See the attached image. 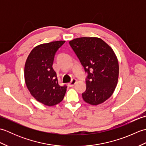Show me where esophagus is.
<instances>
[{
    "label": "esophagus",
    "instance_id": "obj_1",
    "mask_svg": "<svg viewBox=\"0 0 146 146\" xmlns=\"http://www.w3.org/2000/svg\"><path fill=\"white\" fill-rule=\"evenodd\" d=\"M76 83V80L75 78H73L72 80H71V81L69 83H68V86L71 87V86H73L74 85H75Z\"/></svg>",
    "mask_w": 146,
    "mask_h": 146
}]
</instances>
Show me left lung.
I'll return each mask as SVG.
<instances>
[{
  "label": "left lung",
  "mask_w": 146,
  "mask_h": 146,
  "mask_svg": "<svg viewBox=\"0 0 146 146\" xmlns=\"http://www.w3.org/2000/svg\"><path fill=\"white\" fill-rule=\"evenodd\" d=\"M69 43L88 73L83 99L93 105L103 103L113 94L119 78V62L113 49L98 38L83 37Z\"/></svg>",
  "instance_id": "8db88e82"
}]
</instances>
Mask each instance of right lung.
<instances>
[{
  "label": "right lung",
  "mask_w": 146,
  "mask_h": 146,
  "mask_svg": "<svg viewBox=\"0 0 146 146\" xmlns=\"http://www.w3.org/2000/svg\"><path fill=\"white\" fill-rule=\"evenodd\" d=\"M64 41H52L36 46L31 51L24 67V78L31 94L48 106L60 103L66 92V85L58 84L52 68L54 56Z\"/></svg>",
  "instance_id": "obj_1"
}]
</instances>
